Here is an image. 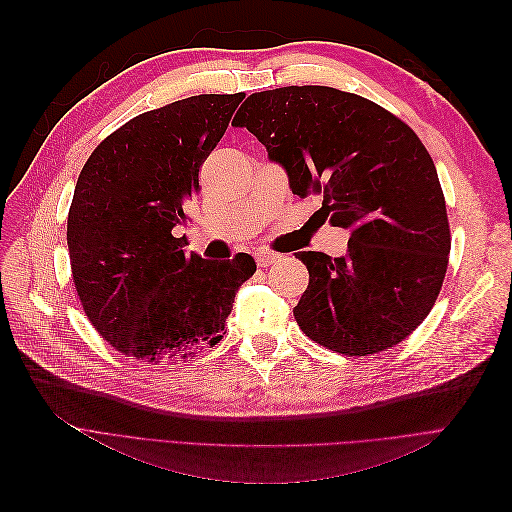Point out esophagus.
I'll use <instances>...</instances> for the list:
<instances>
[{
	"instance_id": "obj_1",
	"label": "esophagus",
	"mask_w": 512,
	"mask_h": 512,
	"mask_svg": "<svg viewBox=\"0 0 512 512\" xmlns=\"http://www.w3.org/2000/svg\"><path fill=\"white\" fill-rule=\"evenodd\" d=\"M280 258L277 254H271V252H258L256 254V262H258V267H269V265H273V262Z\"/></svg>"
}]
</instances>
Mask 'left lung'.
<instances>
[{
	"mask_svg": "<svg viewBox=\"0 0 512 512\" xmlns=\"http://www.w3.org/2000/svg\"><path fill=\"white\" fill-rule=\"evenodd\" d=\"M267 147L292 194L350 230L348 252H297L309 284L292 309L316 344L367 356L393 348L436 303L451 252L433 160L404 121L333 87L258 91L232 119Z\"/></svg>",
	"mask_w": 512,
	"mask_h": 512,
	"instance_id": "obj_1",
	"label": "left lung"
}]
</instances>
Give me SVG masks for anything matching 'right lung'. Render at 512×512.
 <instances>
[{
    "label": "right lung",
    "instance_id": "1",
    "mask_svg": "<svg viewBox=\"0 0 512 512\" xmlns=\"http://www.w3.org/2000/svg\"><path fill=\"white\" fill-rule=\"evenodd\" d=\"M243 94H203L130 119L91 153L68 213L76 292L91 324L119 352L160 363L215 346L250 254H185L183 207Z\"/></svg>",
    "mask_w": 512,
    "mask_h": 512
}]
</instances>
